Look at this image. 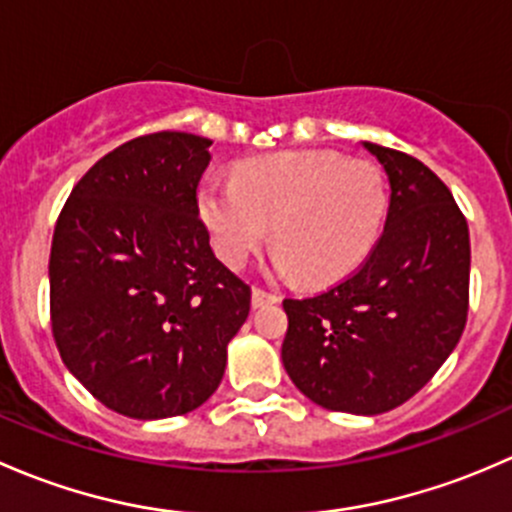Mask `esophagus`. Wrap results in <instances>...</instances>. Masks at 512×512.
<instances>
[{"instance_id": "esophagus-1", "label": "esophagus", "mask_w": 512, "mask_h": 512, "mask_svg": "<svg viewBox=\"0 0 512 512\" xmlns=\"http://www.w3.org/2000/svg\"><path fill=\"white\" fill-rule=\"evenodd\" d=\"M277 294H272V292H265V289H260V287H252V307H265V304H275L277 302Z\"/></svg>"}]
</instances>
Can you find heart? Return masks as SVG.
<instances>
[{
    "label": "heart",
    "instance_id": "b5f03b06",
    "mask_svg": "<svg viewBox=\"0 0 512 512\" xmlns=\"http://www.w3.org/2000/svg\"><path fill=\"white\" fill-rule=\"evenodd\" d=\"M386 185L366 160L334 151H285L245 160L232 180L205 178L198 213L227 267L237 270L267 240L272 267L329 285L364 262L386 218Z\"/></svg>",
    "mask_w": 512,
    "mask_h": 512
}]
</instances>
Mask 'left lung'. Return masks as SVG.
<instances>
[{
  "mask_svg": "<svg viewBox=\"0 0 512 512\" xmlns=\"http://www.w3.org/2000/svg\"><path fill=\"white\" fill-rule=\"evenodd\" d=\"M361 146L389 180L384 232L347 280L282 302V364L322 409L376 416L409 401L456 349L468 317L471 240L433 170L401 151Z\"/></svg>",
  "mask_w": 512,
  "mask_h": 512,
  "instance_id": "left-lung-1",
  "label": "left lung"
}]
</instances>
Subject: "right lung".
Listing matches in <instances>:
<instances>
[{"label":"right lung","mask_w":512,"mask_h":512,"mask_svg":"<svg viewBox=\"0 0 512 512\" xmlns=\"http://www.w3.org/2000/svg\"><path fill=\"white\" fill-rule=\"evenodd\" d=\"M210 138L151 133L71 190L49 257L51 329L66 369L116 414L183 416L220 386L250 287L198 218Z\"/></svg>","instance_id":"right-lung-1"}]
</instances>
